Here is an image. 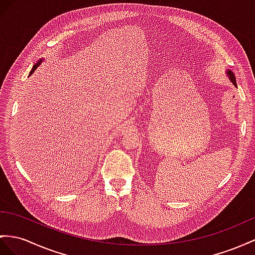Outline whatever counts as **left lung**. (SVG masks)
<instances>
[{
	"instance_id": "8db88e82",
	"label": "left lung",
	"mask_w": 255,
	"mask_h": 255,
	"mask_svg": "<svg viewBox=\"0 0 255 255\" xmlns=\"http://www.w3.org/2000/svg\"><path fill=\"white\" fill-rule=\"evenodd\" d=\"M226 75H227V77H228V80H230V81L233 83L234 86H235V87H237L236 78H235V75H234L233 72H232L231 70H227V71H226Z\"/></svg>"
}]
</instances>
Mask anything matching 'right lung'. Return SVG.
I'll use <instances>...</instances> for the list:
<instances>
[{
	"label": "right lung",
	"instance_id": "right-lung-1",
	"mask_svg": "<svg viewBox=\"0 0 255 255\" xmlns=\"http://www.w3.org/2000/svg\"><path fill=\"white\" fill-rule=\"evenodd\" d=\"M44 61V58H42V59H40V60H38L34 65H33V68H32V70H31V72H30V74L29 75H31L32 73H33V72L37 69V67H38V65H40L42 62Z\"/></svg>",
	"mask_w": 255,
	"mask_h": 255
}]
</instances>
